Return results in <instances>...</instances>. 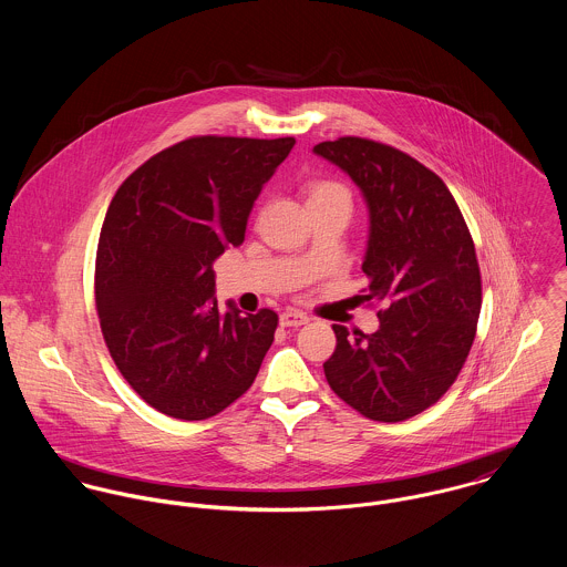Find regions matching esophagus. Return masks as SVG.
Returning <instances> with one entry per match:
<instances>
[{"label":"esophagus","mask_w":567,"mask_h":567,"mask_svg":"<svg viewBox=\"0 0 567 567\" xmlns=\"http://www.w3.org/2000/svg\"><path fill=\"white\" fill-rule=\"evenodd\" d=\"M279 323L284 327H301V324L310 323V317L299 312V310H286L279 317Z\"/></svg>","instance_id":"obj_1"}]
</instances>
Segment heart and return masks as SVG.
Returning <instances> with one entry per match:
<instances>
[{"instance_id": "1", "label": "heart", "mask_w": 567, "mask_h": 567, "mask_svg": "<svg viewBox=\"0 0 567 567\" xmlns=\"http://www.w3.org/2000/svg\"><path fill=\"white\" fill-rule=\"evenodd\" d=\"M327 203H342L351 209V192L340 181L319 178L308 185V205H327Z\"/></svg>"}]
</instances>
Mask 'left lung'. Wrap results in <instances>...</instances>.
Instances as JSON below:
<instances>
[{
    "instance_id": "1",
    "label": "left lung",
    "mask_w": 567,
    "mask_h": 567,
    "mask_svg": "<svg viewBox=\"0 0 567 567\" xmlns=\"http://www.w3.org/2000/svg\"><path fill=\"white\" fill-rule=\"evenodd\" d=\"M315 153L364 194L371 234L362 292L382 303L375 333L331 327L324 378L367 419L405 421L447 393L470 355L483 306L476 246L447 185L410 155L364 137L321 142Z\"/></svg>"
}]
</instances>
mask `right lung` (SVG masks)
<instances>
[{
  "instance_id": "obj_1",
  "label": "right lung",
  "mask_w": 567,
  "mask_h": 567,
  "mask_svg": "<svg viewBox=\"0 0 567 567\" xmlns=\"http://www.w3.org/2000/svg\"><path fill=\"white\" fill-rule=\"evenodd\" d=\"M295 137L198 135L140 165L115 192L95 255V310L131 389L167 416L200 421L250 389L279 317L214 299L212 264L240 246L264 183Z\"/></svg>"
}]
</instances>
